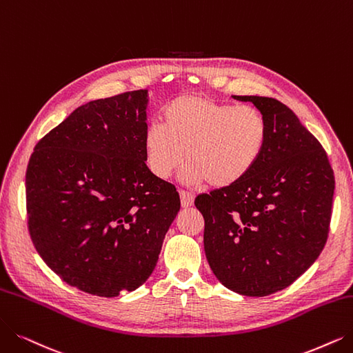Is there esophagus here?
I'll use <instances>...</instances> for the list:
<instances>
[{
	"mask_svg": "<svg viewBox=\"0 0 353 353\" xmlns=\"http://www.w3.org/2000/svg\"><path fill=\"white\" fill-rule=\"evenodd\" d=\"M182 207H191L194 204V195L188 191H179Z\"/></svg>",
	"mask_w": 353,
	"mask_h": 353,
	"instance_id": "esophagus-1",
	"label": "esophagus"
}]
</instances>
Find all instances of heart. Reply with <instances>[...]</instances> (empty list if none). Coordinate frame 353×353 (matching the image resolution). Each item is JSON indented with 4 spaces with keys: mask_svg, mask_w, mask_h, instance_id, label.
<instances>
[{
    "mask_svg": "<svg viewBox=\"0 0 353 353\" xmlns=\"http://www.w3.org/2000/svg\"><path fill=\"white\" fill-rule=\"evenodd\" d=\"M270 124L252 105L221 103L204 95H179L162 110V124L145 132L150 172L166 179L181 166L188 185L208 182L225 188L241 182L263 157Z\"/></svg>",
    "mask_w": 353,
    "mask_h": 353,
    "instance_id": "b5f03b06",
    "label": "heart"
}]
</instances>
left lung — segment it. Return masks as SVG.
<instances>
[{
  "label": "left lung",
  "mask_w": 353,
  "mask_h": 353,
  "mask_svg": "<svg viewBox=\"0 0 353 353\" xmlns=\"http://www.w3.org/2000/svg\"><path fill=\"white\" fill-rule=\"evenodd\" d=\"M233 98L263 112L265 153L241 182L201 194L194 204L217 279L237 294L265 297L291 285L326 245L334 175L326 150L291 108L270 97Z\"/></svg>",
  "instance_id": "1"
}]
</instances>
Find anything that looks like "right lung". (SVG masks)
<instances>
[{"label":"right lung","mask_w":353,"mask_h":353,"mask_svg":"<svg viewBox=\"0 0 353 353\" xmlns=\"http://www.w3.org/2000/svg\"><path fill=\"white\" fill-rule=\"evenodd\" d=\"M148 91L90 101L50 130L26 172L32 242L66 284L98 297L153 272L179 194L146 165Z\"/></svg>","instance_id":"add662e5"}]
</instances>
